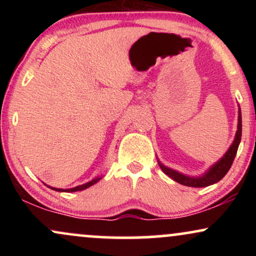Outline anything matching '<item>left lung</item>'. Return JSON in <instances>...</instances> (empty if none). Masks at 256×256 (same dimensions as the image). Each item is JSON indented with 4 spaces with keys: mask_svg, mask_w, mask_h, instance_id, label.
<instances>
[{
    "mask_svg": "<svg viewBox=\"0 0 256 256\" xmlns=\"http://www.w3.org/2000/svg\"><path fill=\"white\" fill-rule=\"evenodd\" d=\"M240 137H242V114H240V108H238V124H237V131L236 134H234V142H232L230 148L228 149V152L222 155V158L216 161V164H213L204 174L198 176V177H192V176L184 174V173H180L176 171V170H172L170 167L165 166L158 158V164L165 174L168 176L170 178H172L173 180H176L179 184H183L192 188L208 186V185L218 183L220 179L224 178L226 173L228 172V170H230L232 162L234 160V156L237 154Z\"/></svg>",
    "mask_w": 256,
    "mask_h": 256,
    "instance_id": "1",
    "label": "left lung"
}]
</instances>
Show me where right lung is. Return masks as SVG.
<instances>
[{"mask_svg": "<svg viewBox=\"0 0 256 256\" xmlns=\"http://www.w3.org/2000/svg\"><path fill=\"white\" fill-rule=\"evenodd\" d=\"M102 178V176H98V177L96 178H94L92 180H90V182H88V183H85V184H82V185H78V186H74V188H70V189H58V188H52V186H48L50 188V189H52V190H55V192H82V190H84V189H88V188L89 186H91V185H94V184H96L98 183V182L100 180V179Z\"/></svg>", "mask_w": 256, "mask_h": 256, "instance_id": "right-lung-1", "label": "right lung"}]
</instances>
